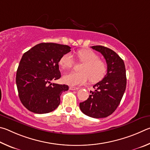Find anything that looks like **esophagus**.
Returning a JSON list of instances; mask_svg holds the SVG:
<instances>
[{
	"label": "esophagus",
	"instance_id": "obj_1",
	"mask_svg": "<svg viewBox=\"0 0 150 150\" xmlns=\"http://www.w3.org/2000/svg\"><path fill=\"white\" fill-rule=\"evenodd\" d=\"M69 89L70 90H79V88H76V87H72V86H70V87L69 88Z\"/></svg>",
	"mask_w": 150,
	"mask_h": 150
}]
</instances>
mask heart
Masks as SVG:
<instances>
[{
  "label": "heart",
  "instance_id": "heart-1",
  "mask_svg": "<svg viewBox=\"0 0 150 150\" xmlns=\"http://www.w3.org/2000/svg\"><path fill=\"white\" fill-rule=\"evenodd\" d=\"M77 57L83 64L81 67V72H71L63 76V81L70 86L82 85L89 78L92 83L101 80L106 75L107 67L106 63L99 59V56L95 52L88 49L80 50L76 52ZM74 60L72 54H63L59 60V64L63 69H70Z\"/></svg>",
  "mask_w": 150,
  "mask_h": 150
}]
</instances>
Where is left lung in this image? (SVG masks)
<instances>
[{
	"label": "left lung",
	"mask_w": 150,
	"mask_h": 150,
	"mask_svg": "<svg viewBox=\"0 0 150 150\" xmlns=\"http://www.w3.org/2000/svg\"><path fill=\"white\" fill-rule=\"evenodd\" d=\"M103 54L107 64V72L103 79L93 86L96 89L85 101L80 103L83 114L99 119L111 115L120 104L127 86L125 65L116 52L107 47H91Z\"/></svg>",
	"instance_id": "8db88e82"
}]
</instances>
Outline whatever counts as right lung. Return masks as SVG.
Returning <instances> with one entry per match:
<instances>
[{
    "label": "right lung",
    "instance_id": "add662e5",
    "mask_svg": "<svg viewBox=\"0 0 150 150\" xmlns=\"http://www.w3.org/2000/svg\"><path fill=\"white\" fill-rule=\"evenodd\" d=\"M70 47L41 43L25 52L18 66L16 82L21 102L29 111L48 113L59 107L60 96L68 90L64 84L51 83L61 77L59 62Z\"/></svg>",
    "mask_w": 150,
    "mask_h": 150
}]
</instances>
